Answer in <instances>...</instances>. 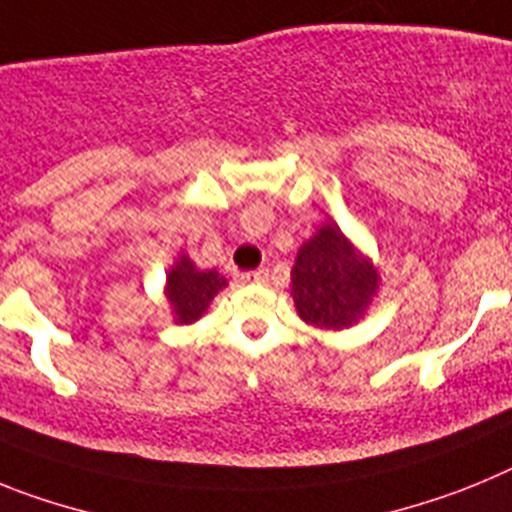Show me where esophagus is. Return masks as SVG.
<instances>
[{"mask_svg":"<svg viewBox=\"0 0 512 512\" xmlns=\"http://www.w3.org/2000/svg\"><path fill=\"white\" fill-rule=\"evenodd\" d=\"M243 279H246V282H253V284H264L266 279H269V269L248 271V274H243Z\"/></svg>","mask_w":512,"mask_h":512,"instance_id":"1","label":"esophagus"}]
</instances>
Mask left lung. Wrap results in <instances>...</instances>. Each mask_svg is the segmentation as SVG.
I'll use <instances>...</instances> for the list:
<instances>
[{
  "mask_svg": "<svg viewBox=\"0 0 512 512\" xmlns=\"http://www.w3.org/2000/svg\"><path fill=\"white\" fill-rule=\"evenodd\" d=\"M377 292V271L361 259L338 225H323L300 248L292 297L305 323L341 330L361 318Z\"/></svg>",
  "mask_w": 512,
  "mask_h": 512,
  "instance_id": "8db88e82",
  "label": "left lung"
}]
</instances>
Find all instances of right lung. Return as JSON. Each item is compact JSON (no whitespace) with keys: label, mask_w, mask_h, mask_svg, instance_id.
Listing matches in <instances>:
<instances>
[{"label":"right lung","mask_w":512,"mask_h":512,"mask_svg":"<svg viewBox=\"0 0 512 512\" xmlns=\"http://www.w3.org/2000/svg\"><path fill=\"white\" fill-rule=\"evenodd\" d=\"M223 287L225 277L217 274V269H194L192 261L187 256H182L179 264L171 269L169 284H166V292H169V300L174 305L176 320L179 323H194L207 310L212 297Z\"/></svg>","instance_id":"obj_1"}]
</instances>
